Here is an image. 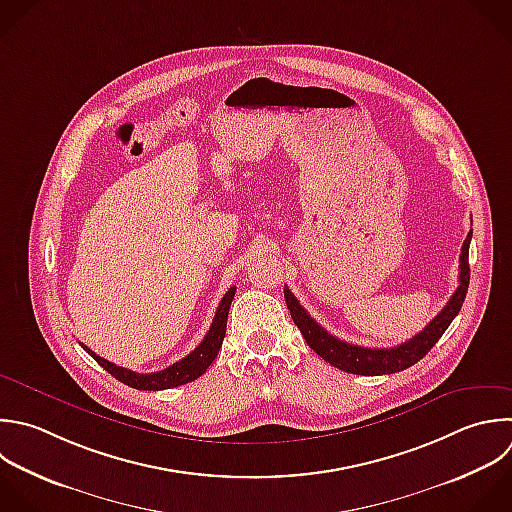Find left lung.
<instances>
[{
  "mask_svg": "<svg viewBox=\"0 0 512 512\" xmlns=\"http://www.w3.org/2000/svg\"><path fill=\"white\" fill-rule=\"evenodd\" d=\"M472 232H468L462 252H460V274H458V288L446 302V306L422 328L416 336L410 340L392 346V348H364L350 342H344L330 332H326L296 300V296L284 286V298L286 306L290 310V316L298 330L302 332L306 344L328 364L350 372V374H364V376H378V374H392L406 370L408 366L416 364L428 350L438 342V338L444 334V330L450 326V322L456 318V314L462 308V302L466 298L468 280H470V266H468V246H470Z\"/></svg>",
  "mask_w": 512,
  "mask_h": 512,
  "instance_id": "left-lung-1",
  "label": "left lung"
}]
</instances>
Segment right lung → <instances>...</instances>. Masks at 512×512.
Listing matches in <instances>:
<instances>
[{"label": "right lung", "instance_id": "1", "mask_svg": "<svg viewBox=\"0 0 512 512\" xmlns=\"http://www.w3.org/2000/svg\"><path fill=\"white\" fill-rule=\"evenodd\" d=\"M236 294V286H232L218 310H216V316L212 320V326L208 330V334L204 336V340L182 360L174 362L172 366L164 368V370H158V372H150V374H140V372H132L128 368H122V366H116L114 362L98 356L96 352H92L88 346H84V350L104 368L108 370L116 380L132 386V388H138V390H164V388H174V386H182L186 382H192L196 380L198 376H202L208 366L214 362V358L218 356V350L222 348V340L226 336V322H228V310H230V304H232V298Z\"/></svg>", "mask_w": 512, "mask_h": 512}]
</instances>
